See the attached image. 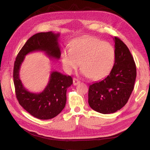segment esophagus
Segmentation results:
<instances>
[{"mask_svg":"<svg viewBox=\"0 0 150 150\" xmlns=\"http://www.w3.org/2000/svg\"><path fill=\"white\" fill-rule=\"evenodd\" d=\"M80 83V81L78 79H76V78H74L73 79V84L74 85H78V84H79Z\"/></svg>","mask_w":150,"mask_h":150,"instance_id":"esophagus-1","label":"esophagus"}]
</instances>
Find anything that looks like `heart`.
Returning a JSON list of instances; mask_svg holds the SVG:
<instances>
[{
	"mask_svg": "<svg viewBox=\"0 0 150 150\" xmlns=\"http://www.w3.org/2000/svg\"><path fill=\"white\" fill-rule=\"evenodd\" d=\"M115 58V49L111 44L91 36L74 40L71 48L65 47L61 53L62 65L66 72L71 73L81 62V74L93 80L108 75Z\"/></svg>",
	"mask_w": 150,
	"mask_h": 150,
	"instance_id": "b5f03b06",
	"label": "heart"
}]
</instances>
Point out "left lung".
Listing matches in <instances>:
<instances>
[{
	"mask_svg": "<svg viewBox=\"0 0 150 150\" xmlns=\"http://www.w3.org/2000/svg\"><path fill=\"white\" fill-rule=\"evenodd\" d=\"M115 41L116 58L110 74L90 84L88 103L93 110L110 114L120 110L128 102L134 89L137 68L126 45L118 38Z\"/></svg>",
	"mask_w": 150,
	"mask_h": 150,
	"instance_id": "left-lung-1",
	"label": "left lung"
}]
</instances>
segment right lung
Returning a JSON list of instances; mask_svg holds the SVG:
<instances>
[{"label":"right lung","mask_w":150,"mask_h":150,"mask_svg":"<svg viewBox=\"0 0 150 150\" xmlns=\"http://www.w3.org/2000/svg\"><path fill=\"white\" fill-rule=\"evenodd\" d=\"M60 34L52 32L40 33L30 38L17 54L13 67V78L16 97L21 106L40 120H49L57 116L64 108L67 89L72 84V78L57 71H52L46 87L42 92L34 93L24 88L19 71L25 56L35 51L44 52L55 59H59L61 50L58 42Z\"/></svg>","instance_id":"1"}]
</instances>
